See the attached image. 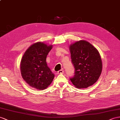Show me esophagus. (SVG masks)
<instances>
[{"mask_svg":"<svg viewBox=\"0 0 120 120\" xmlns=\"http://www.w3.org/2000/svg\"><path fill=\"white\" fill-rule=\"evenodd\" d=\"M64 73V70L63 69H61L58 71V74H63Z\"/></svg>","mask_w":120,"mask_h":120,"instance_id":"obj_1","label":"esophagus"}]
</instances>
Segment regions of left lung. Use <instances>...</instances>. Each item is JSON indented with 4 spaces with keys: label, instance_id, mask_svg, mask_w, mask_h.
Instances as JSON below:
<instances>
[{
    "label": "left lung",
    "instance_id": "8db88e82",
    "mask_svg": "<svg viewBox=\"0 0 120 120\" xmlns=\"http://www.w3.org/2000/svg\"><path fill=\"white\" fill-rule=\"evenodd\" d=\"M69 48L75 68V75L70 78V81L78 88H86L93 85L102 71V61L99 52L85 41L76 42Z\"/></svg>",
    "mask_w": 120,
    "mask_h": 120
}]
</instances>
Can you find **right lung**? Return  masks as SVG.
Segmentation results:
<instances>
[{
	"label": "right lung",
	"instance_id": "obj_1",
	"mask_svg": "<svg viewBox=\"0 0 120 120\" xmlns=\"http://www.w3.org/2000/svg\"><path fill=\"white\" fill-rule=\"evenodd\" d=\"M52 49V45L36 42L27 49L21 60L20 69L23 79L36 89H45L54 78L55 75L46 62L47 55Z\"/></svg>",
	"mask_w": 120,
	"mask_h": 120
}]
</instances>
